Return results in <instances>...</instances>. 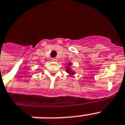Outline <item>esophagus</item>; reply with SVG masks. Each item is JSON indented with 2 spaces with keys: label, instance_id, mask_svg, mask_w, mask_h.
Returning <instances> with one entry per match:
<instances>
[{
  "label": "esophagus",
  "instance_id": "esophagus-1",
  "mask_svg": "<svg viewBox=\"0 0 125 125\" xmlns=\"http://www.w3.org/2000/svg\"><path fill=\"white\" fill-rule=\"evenodd\" d=\"M51 60L53 61V62H57V61H58V59L56 58H54L51 59Z\"/></svg>",
  "mask_w": 125,
  "mask_h": 125
}]
</instances>
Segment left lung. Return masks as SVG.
<instances>
[{
  "mask_svg": "<svg viewBox=\"0 0 125 125\" xmlns=\"http://www.w3.org/2000/svg\"><path fill=\"white\" fill-rule=\"evenodd\" d=\"M69 64L71 65V63H69ZM68 70H69V69H67V71H68Z\"/></svg>",
  "mask_w": 125,
  "mask_h": 125,
  "instance_id": "left-lung-1",
  "label": "left lung"
}]
</instances>
